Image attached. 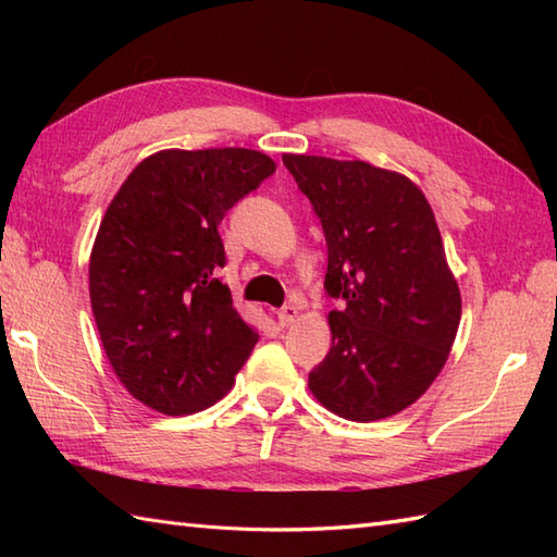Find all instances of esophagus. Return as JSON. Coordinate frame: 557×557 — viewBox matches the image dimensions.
Instances as JSON below:
<instances>
[{
  "mask_svg": "<svg viewBox=\"0 0 557 557\" xmlns=\"http://www.w3.org/2000/svg\"><path fill=\"white\" fill-rule=\"evenodd\" d=\"M297 318H299V306H294V304H289V306H282V309L277 311V321H280V325H292V323H297Z\"/></svg>",
  "mask_w": 557,
  "mask_h": 557,
  "instance_id": "obj_1",
  "label": "esophagus"
}]
</instances>
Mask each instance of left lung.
<instances>
[{"label": "left lung", "instance_id": "8db88e82", "mask_svg": "<svg viewBox=\"0 0 557 557\" xmlns=\"http://www.w3.org/2000/svg\"><path fill=\"white\" fill-rule=\"evenodd\" d=\"M327 244L333 347L309 373L313 397L349 421L413 405L443 371L461 318L435 215L405 174L361 160L282 156Z\"/></svg>", "mask_w": 557, "mask_h": 557}]
</instances>
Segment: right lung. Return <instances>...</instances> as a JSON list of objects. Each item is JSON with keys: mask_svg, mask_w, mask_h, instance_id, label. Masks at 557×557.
<instances>
[{"mask_svg": "<svg viewBox=\"0 0 557 557\" xmlns=\"http://www.w3.org/2000/svg\"><path fill=\"white\" fill-rule=\"evenodd\" d=\"M275 172L248 148L160 150L126 176L90 253V304L122 385L168 417L230 393L258 342L218 277V224Z\"/></svg>", "mask_w": 557, "mask_h": 557, "instance_id": "right-lung-1", "label": "right lung"}]
</instances>
